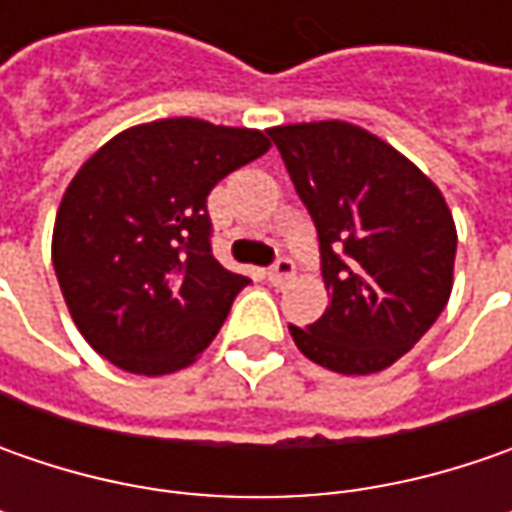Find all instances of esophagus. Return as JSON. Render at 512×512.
I'll use <instances>...</instances> for the list:
<instances>
[{
    "mask_svg": "<svg viewBox=\"0 0 512 512\" xmlns=\"http://www.w3.org/2000/svg\"><path fill=\"white\" fill-rule=\"evenodd\" d=\"M293 273H296V265L290 259H279L276 265L267 270V282L273 287H282L293 279Z\"/></svg>",
    "mask_w": 512,
    "mask_h": 512,
    "instance_id": "esophagus-1",
    "label": "esophagus"
}]
</instances>
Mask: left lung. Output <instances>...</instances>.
<instances>
[{
    "label": "left lung",
    "instance_id": "left-lung-1",
    "mask_svg": "<svg viewBox=\"0 0 512 512\" xmlns=\"http://www.w3.org/2000/svg\"><path fill=\"white\" fill-rule=\"evenodd\" d=\"M313 216L330 305L290 325L310 362L370 376L399 362L450 299L456 222L442 190L376 133L342 119L270 128Z\"/></svg>",
    "mask_w": 512,
    "mask_h": 512
}]
</instances>
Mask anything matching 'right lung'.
<instances>
[{
  "label": "right lung",
  "instance_id": "right-lung-1",
  "mask_svg": "<svg viewBox=\"0 0 512 512\" xmlns=\"http://www.w3.org/2000/svg\"><path fill=\"white\" fill-rule=\"evenodd\" d=\"M270 148L262 130L156 119L90 156L56 210L53 270L70 319L110 364H193L250 282L210 253L207 193Z\"/></svg>",
  "mask_w": 512,
  "mask_h": 512
}]
</instances>
